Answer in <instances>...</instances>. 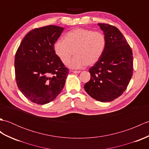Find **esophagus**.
Segmentation results:
<instances>
[{
  "label": "esophagus",
  "mask_w": 149,
  "mask_h": 149,
  "mask_svg": "<svg viewBox=\"0 0 149 149\" xmlns=\"http://www.w3.org/2000/svg\"><path fill=\"white\" fill-rule=\"evenodd\" d=\"M72 72L74 73V74H79V73L81 72V71H79V70H73Z\"/></svg>",
  "instance_id": "1"
}]
</instances>
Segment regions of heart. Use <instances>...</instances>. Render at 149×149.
<instances>
[{"instance_id":"1","label":"heart","mask_w":149,"mask_h":149,"mask_svg":"<svg viewBox=\"0 0 149 149\" xmlns=\"http://www.w3.org/2000/svg\"><path fill=\"white\" fill-rule=\"evenodd\" d=\"M105 34L100 31L76 28L68 31L64 40H58L54 44V50L60 61L73 68H81L85 65L95 64L102 57L106 47Z\"/></svg>"}]
</instances>
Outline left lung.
<instances>
[{
    "mask_svg": "<svg viewBox=\"0 0 149 149\" xmlns=\"http://www.w3.org/2000/svg\"><path fill=\"white\" fill-rule=\"evenodd\" d=\"M98 25L106 36V47L102 57L89 69L91 78L84 88L93 99L106 102L117 99L127 88L133 72V56L118 28Z\"/></svg>",
    "mask_w": 149,
    "mask_h": 149,
    "instance_id": "1",
    "label": "left lung"
}]
</instances>
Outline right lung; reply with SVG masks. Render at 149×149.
Instances as JSON below:
<instances>
[{
    "label": "right lung",
    "instance_id": "add662e5",
    "mask_svg": "<svg viewBox=\"0 0 149 149\" xmlns=\"http://www.w3.org/2000/svg\"><path fill=\"white\" fill-rule=\"evenodd\" d=\"M63 30V27L53 25L34 29L24 37L16 52L18 88L34 103L51 102L65 86L69 70L54 50V44Z\"/></svg>",
    "mask_w": 149,
    "mask_h": 149
}]
</instances>
